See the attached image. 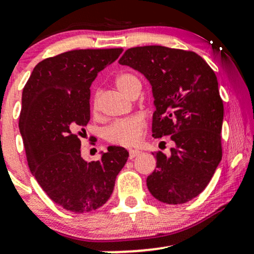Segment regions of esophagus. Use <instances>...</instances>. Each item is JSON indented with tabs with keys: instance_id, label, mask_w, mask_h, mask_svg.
<instances>
[{
	"instance_id": "1",
	"label": "esophagus",
	"mask_w": 254,
	"mask_h": 254,
	"mask_svg": "<svg viewBox=\"0 0 254 254\" xmlns=\"http://www.w3.org/2000/svg\"><path fill=\"white\" fill-rule=\"evenodd\" d=\"M137 155H139V150H137V149H130L129 150V157H130V159H133V157H136Z\"/></svg>"
}]
</instances>
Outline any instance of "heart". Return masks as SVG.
Wrapping results in <instances>:
<instances>
[{"label":"heart","mask_w":254,"mask_h":254,"mask_svg":"<svg viewBox=\"0 0 254 254\" xmlns=\"http://www.w3.org/2000/svg\"><path fill=\"white\" fill-rule=\"evenodd\" d=\"M116 87L124 95L130 97L133 90L141 87V82L133 74L122 72L116 77ZM94 110H97V101H94ZM143 129L144 119L141 116H132V117L113 122L104 131V135L105 138L111 143L130 147L139 141Z\"/></svg>","instance_id":"b5f03b06"}]
</instances>
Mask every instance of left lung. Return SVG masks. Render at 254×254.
Wrapping results in <instances>:
<instances>
[{"label":"left lung","mask_w":254,"mask_h":254,"mask_svg":"<svg viewBox=\"0 0 254 254\" xmlns=\"http://www.w3.org/2000/svg\"><path fill=\"white\" fill-rule=\"evenodd\" d=\"M149 81L153 137L171 135L170 155L155 153L148 190L160 202L183 204L206 188L222 159L223 103L215 72L192 51L150 45L131 48L119 60Z\"/></svg>","instance_id":"8db88e82"}]
</instances>
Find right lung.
<instances>
[{"label":"right lung","mask_w":254,"mask_h":254,"mask_svg":"<svg viewBox=\"0 0 254 254\" xmlns=\"http://www.w3.org/2000/svg\"><path fill=\"white\" fill-rule=\"evenodd\" d=\"M123 49L74 50L38 63L22 90L19 127L32 176L65 210L83 214L109 200L129 151L111 145L81 156L78 130L90 118V84Z\"/></svg>","instance_id":"1"}]
</instances>
